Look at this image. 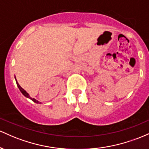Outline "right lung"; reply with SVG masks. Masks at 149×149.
<instances>
[{"label":"right lung","mask_w":149,"mask_h":149,"mask_svg":"<svg viewBox=\"0 0 149 149\" xmlns=\"http://www.w3.org/2000/svg\"><path fill=\"white\" fill-rule=\"evenodd\" d=\"M15 79H16V78H15ZM16 83H17V85L18 88H19V89L20 90V91H21V92H22V94L24 95V96H26V98H29L31 100V101H34V102H35V103H40L39 101H38L37 100H36V99H35V98H31V97L29 96V93H28L27 92H26V91H25L24 89H23V88H22L20 86H19V84H18L17 81V80H16Z\"/></svg>","instance_id":"1"}]
</instances>
